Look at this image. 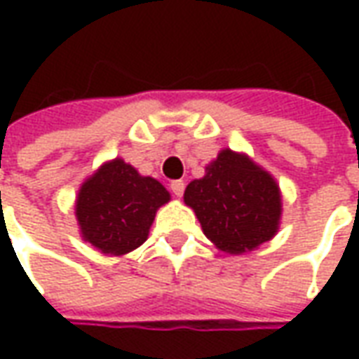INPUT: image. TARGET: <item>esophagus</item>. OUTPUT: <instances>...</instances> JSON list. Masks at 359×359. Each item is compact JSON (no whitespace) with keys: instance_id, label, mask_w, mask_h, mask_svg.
I'll return each instance as SVG.
<instances>
[{"instance_id":"obj_1","label":"esophagus","mask_w":359,"mask_h":359,"mask_svg":"<svg viewBox=\"0 0 359 359\" xmlns=\"http://www.w3.org/2000/svg\"><path fill=\"white\" fill-rule=\"evenodd\" d=\"M171 192L175 196H182V192H184V182L182 180H172L171 182Z\"/></svg>"}]
</instances>
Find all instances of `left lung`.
I'll return each instance as SVG.
<instances>
[{"mask_svg":"<svg viewBox=\"0 0 359 359\" xmlns=\"http://www.w3.org/2000/svg\"><path fill=\"white\" fill-rule=\"evenodd\" d=\"M203 234L226 254H244L271 241L280 223V190L248 156L223 149L202 179L184 190Z\"/></svg>","mask_w":359,"mask_h":359,"instance_id":"1","label":"left lung"}]
</instances>
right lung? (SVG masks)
Here are the masks:
<instances>
[{"label":"right lung","mask_w":359,"mask_h":359,"mask_svg":"<svg viewBox=\"0 0 359 359\" xmlns=\"http://www.w3.org/2000/svg\"><path fill=\"white\" fill-rule=\"evenodd\" d=\"M169 200L159 180L117 157L82 182L74 213L84 241L102 254L123 256L146 242L156 211Z\"/></svg>","instance_id":"add662e5"}]
</instances>
